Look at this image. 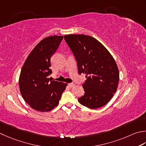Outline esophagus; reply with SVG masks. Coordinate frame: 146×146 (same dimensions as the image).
I'll list each match as a JSON object with an SVG mask.
<instances>
[{
	"label": "esophagus",
	"instance_id": "esophagus-1",
	"mask_svg": "<svg viewBox=\"0 0 146 146\" xmlns=\"http://www.w3.org/2000/svg\"><path fill=\"white\" fill-rule=\"evenodd\" d=\"M68 86H69L70 88H72L75 86V84H73V83H70V84H68Z\"/></svg>",
	"mask_w": 146,
	"mask_h": 146
}]
</instances>
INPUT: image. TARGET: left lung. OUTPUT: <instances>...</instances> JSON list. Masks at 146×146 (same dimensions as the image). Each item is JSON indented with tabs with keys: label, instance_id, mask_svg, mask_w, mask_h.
<instances>
[{
	"label": "left lung",
	"instance_id": "left-lung-1",
	"mask_svg": "<svg viewBox=\"0 0 146 146\" xmlns=\"http://www.w3.org/2000/svg\"><path fill=\"white\" fill-rule=\"evenodd\" d=\"M66 42L75 56L78 73L86 75L82 85L85 94L78 98L82 105L90 109L102 107L116 92L119 71L115 59L106 48L93 37L66 35Z\"/></svg>",
	"mask_w": 146,
	"mask_h": 146
}]
</instances>
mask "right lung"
<instances>
[{
	"mask_svg": "<svg viewBox=\"0 0 146 146\" xmlns=\"http://www.w3.org/2000/svg\"><path fill=\"white\" fill-rule=\"evenodd\" d=\"M62 36H50L37 44L26 59L20 73L19 86L23 98L36 111L47 112L58 106L67 84L52 80L50 58Z\"/></svg>",
	"mask_w": 146,
	"mask_h": 146,
	"instance_id": "1",
	"label": "right lung"
}]
</instances>
